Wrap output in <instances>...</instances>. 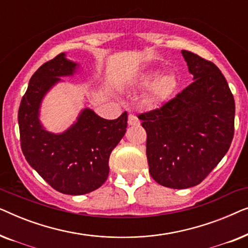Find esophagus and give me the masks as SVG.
<instances>
[{
  "label": "esophagus",
  "mask_w": 248,
  "mask_h": 248,
  "mask_svg": "<svg viewBox=\"0 0 248 248\" xmlns=\"http://www.w3.org/2000/svg\"><path fill=\"white\" fill-rule=\"evenodd\" d=\"M128 125H139L140 124V121H139V118L135 116L133 114H130L128 115Z\"/></svg>",
  "instance_id": "34e87169"
}]
</instances>
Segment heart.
<instances>
[{"mask_svg": "<svg viewBox=\"0 0 248 248\" xmlns=\"http://www.w3.org/2000/svg\"><path fill=\"white\" fill-rule=\"evenodd\" d=\"M158 74V70L148 71L142 74L138 81L140 87H147L151 84L148 88L147 99L149 103L154 105L162 104L168 100L178 87L177 79L172 73H164L157 78Z\"/></svg>", "mask_w": 248, "mask_h": 248, "instance_id": "1", "label": "heart"}]
</instances>
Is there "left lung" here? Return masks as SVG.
I'll return each mask as SVG.
<instances>
[{"label": "left lung", "mask_w": 248, "mask_h": 248, "mask_svg": "<svg viewBox=\"0 0 248 248\" xmlns=\"http://www.w3.org/2000/svg\"><path fill=\"white\" fill-rule=\"evenodd\" d=\"M182 54L193 83L159 109L139 115L151 177L176 189L200 184L219 164L235 122V100L221 71L194 53Z\"/></svg>", "instance_id": "left-lung-1"}]
</instances>
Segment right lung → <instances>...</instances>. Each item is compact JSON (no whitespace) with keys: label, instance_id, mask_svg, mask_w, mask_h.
Here are the masks:
<instances>
[{"label":"right lung","instance_id":"right-lung-1","mask_svg":"<svg viewBox=\"0 0 248 248\" xmlns=\"http://www.w3.org/2000/svg\"><path fill=\"white\" fill-rule=\"evenodd\" d=\"M79 64L65 53L43 64L33 73L19 107L18 122L21 149L28 164L63 194L82 195L99 188L109 174V155L124 137L127 113L116 120H105L84 108L77 121L62 133H52L39 120L46 93L71 77Z\"/></svg>","mask_w":248,"mask_h":248}]
</instances>
